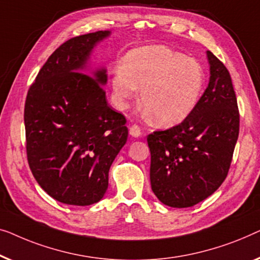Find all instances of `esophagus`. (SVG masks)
Returning <instances> with one entry per match:
<instances>
[{"label":"esophagus","mask_w":260,"mask_h":260,"mask_svg":"<svg viewBox=\"0 0 260 260\" xmlns=\"http://www.w3.org/2000/svg\"><path fill=\"white\" fill-rule=\"evenodd\" d=\"M129 134L132 135V137L133 138H139L141 135V129H140V127H139L138 125H133V126H131V128H129Z\"/></svg>","instance_id":"34e87169"}]
</instances>
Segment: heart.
<instances>
[{
  "label": "heart",
  "instance_id": "1",
  "mask_svg": "<svg viewBox=\"0 0 260 260\" xmlns=\"http://www.w3.org/2000/svg\"><path fill=\"white\" fill-rule=\"evenodd\" d=\"M205 73L197 60L165 46L132 49L113 71L115 105L126 109L138 98L145 115L162 126L178 125L194 111L202 98Z\"/></svg>",
  "mask_w": 260,
  "mask_h": 260
}]
</instances>
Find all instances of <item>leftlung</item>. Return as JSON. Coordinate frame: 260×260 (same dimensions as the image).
Returning <instances> with one entry per match:
<instances>
[{
  "instance_id": "1",
  "label": "left lung",
  "mask_w": 260,
  "mask_h": 260,
  "mask_svg": "<svg viewBox=\"0 0 260 260\" xmlns=\"http://www.w3.org/2000/svg\"><path fill=\"white\" fill-rule=\"evenodd\" d=\"M210 81L192 114L178 126L147 137L152 191L171 207L203 202L220 187L239 134L231 75L207 50Z\"/></svg>"
}]
</instances>
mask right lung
Listing matches in <instances>:
<instances>
[{
    "label": "right lung",
    "mask_w": 260,
    "mask_h": 260,
    "mask_svg": "<svg viewBox=\"0 0 260 260\" xmlns=\"http://www.w3.org/2000/svg\"><path fill=\"white\" fill-rule=\"evenodd\" d=\"M111 34L89 32L61 45L27 94L29 167L52 198L67 205L104 198L109 168L128 137L125 116L106 99L107 69L90 64L94 48Z\"/></svg>",
    "instance_id": "1"
}]
</instances>
